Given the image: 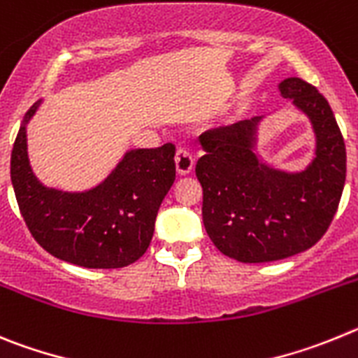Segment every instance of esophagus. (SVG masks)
Returning <instances> with one entry per match:
<instances>
[{"instance_id":"1","label":"esophagus","mask_w":358,"mask_h":358,"mask_svg":"<svg viewBox=\"0 0 358 358\" xmlns=\"http://www.w3.org/2000/svg\"><path fill=\"white\" fill-rule=\"evenodd\" d=\"M175 164L178 175H189L192 171V166H194V159H192V155L185 148H178L175 155Z\"/></svg>"}]
</instances>
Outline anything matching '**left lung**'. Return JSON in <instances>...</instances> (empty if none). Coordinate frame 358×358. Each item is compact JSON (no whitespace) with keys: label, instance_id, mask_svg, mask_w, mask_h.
Returning a JSON list of instances; mask_svg holds the SVG:
<instances>
[{"label":"left lung","instance_id":"1","mask_svg":"<svg viewBox=\"0 0 358 358\" xmlns=\"http://www.w3.org/2000/svg\"><path fill=\"white\" fill-rule=\"evenodd\" d=\"M278 89L314 128L315 157L305 171H280L257 157L262 117L199 135L207 151L196 164L203 224L215 248L239 262H273L314 246L336 215L346 180V146L324 96L301 78H285Z\"/></svg>","mask_w":358,"mask_h":358}]
</instances>
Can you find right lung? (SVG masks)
<instances>
[{
    "instance_id": "obj_1",
    "label": "right lung",
    "mask_w": 358,
    "mask_h": 358,
    "mask_svg": "<svg viewBox=\"0 0 358 358\" xmlns=\"http://www.w3.org/2000/svg\"><path fill=\"white\" fill-rule=\"evenodd\" d=\"M27 112L10 157V178L28 230L48 253L89 269L139 260L155 230L160 203L175 182V146L130 150L114 171L85 192H62L35 178L27 151Z\"/></svg>"
}]
</instances>
